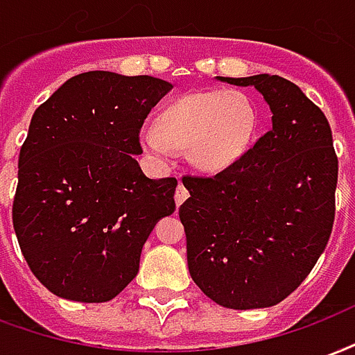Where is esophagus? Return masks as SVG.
<instances>
[{"label":"esophagus","instance_id":"1","mask_svg":"<svg viewBox=\"0 0 355 355\" xmlns=\"http://www.w3.org/2000/svg\"><path fill=\"white\" fill-rule=\"evenodd\" d=\"M188 196H190V193H188V190H186V186L180 182L177 191H175V203H177V207H180V205L184 203L186 199H188Z\"/></svg>","mask_w":355,"mask_h":355}]
</instances>
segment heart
I'll return each mask as SVG.
<instances>
[{
	"label": "heart",
	"mask_w": 355,
	"mask_h": 355,
	"mask_svg": "<svg viewBox=\"0 0 355 355\" xmlns=\"http://www.w3.org/2000/svg\"><path fill=\"white\" fill-rule=\"evenodd\" d=\"M258 109L241 90L196 92L175 99L162 112V125L144 122L139 143L157 159H173L190 148L191 164L220 173L237 164L254 143Z\"/></svg>",
	"instance_id": "1"
}]
</instances>
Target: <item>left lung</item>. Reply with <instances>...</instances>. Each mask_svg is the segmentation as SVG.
Instances as JSON below:
<instances>
[{
  "mask_svg": "<svg viewBox=\"0 0 355 355\" xmlns=\"http://www.w3.org/2000/svg\"><path fill=\"white\" fill-rule=\"evenodd\" d=\"M254 86L271 130L216 177H184L178 209L188 269L207 297L248 311L280 303L316 265L335 220L338 162L327 118L278 75L216 77Z\"/></svg>",
  "mask_w": 355,
  "mask_h": 355,
  "instance_id": "left-lung-1",
  "label": "left lung"
}]
</instances>
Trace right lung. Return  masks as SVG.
I'll return each instance as SVG.
<instances>
[{"mask_svg":"<svg viewBox=\"0 0 355 355\" xmlns=\"http://www.w3.org/2000/svg\"><path fill=\"white\" fill-rule=\"evenodd\" d=\"M171 90L148 75L88 71L33 112L12 225L31 272L58 297H116L154 225L175 212L177 178H148L137 162L139 130Z\"/></svg>","mask_w":355,"mask_h":355,"instance_id":"add662e5","label":"right lung"}]
</instances>
